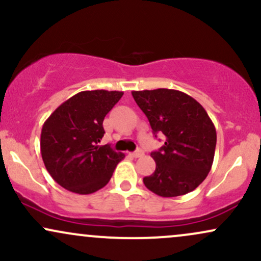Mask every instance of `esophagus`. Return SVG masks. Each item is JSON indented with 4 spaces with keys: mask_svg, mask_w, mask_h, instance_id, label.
Wrapping results in <instances>:
<instances>
[{
    "mask_svg": "<svg viewBox=\"0 0 261 261\" xmlns=\"http://www.w3.org/2000/svg\"><path fill=\"white\" fill-rule=\"evenodd\" d=\"M131 155H133V157H135V158H140V157H142L143 154V151L142 149H137V151H135V152H133V153H130Z\"/></svg>",
    "mask_w": 261,
    "mask_h": 261,
    "instance_id": "1",
    "label": "esophagus"
}]
</instances>
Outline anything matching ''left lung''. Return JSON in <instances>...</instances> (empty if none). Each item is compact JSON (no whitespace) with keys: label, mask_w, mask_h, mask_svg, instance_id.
I'll return each mask as SVG.
<instances>
[{"label":"left lung","mask_w":261,"mask_h":261,"mask_svg":"<svg viewBox=\"0 0 261 261\" xmlns=\"http://www.w3.org/2000/svg\"><path fill=\"white\" fill-rule=\"evenodd\" d=\"M133 97L153 133L166 137L160 151L151 153L155 169L143 178V184L162 197L193 191L211 170L216 149V128L206 110L175 89L134 91Z\"/></svg>","instance_id":"1"}]
</instances>
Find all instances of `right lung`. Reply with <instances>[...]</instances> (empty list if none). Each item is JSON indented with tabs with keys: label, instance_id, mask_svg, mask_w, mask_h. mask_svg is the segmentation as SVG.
<instances>
[{
	"label": "right lung",
	"instance_id": "1",
	"mask_svg": "<svg viewBox=\"0 0 261 261\" xmlns=\"http://www.w3.org/2000/svg\"><path fill=\"white\" fill-rule=\"evenodd\" d=\"M124 92L83 91L55 109L44 122L40 152L53 179L68 191L87 195L104 188L125 154L99 146L103 120Z\"/></svg>",
	"mask_w": 261,
	"mask_h": 261
}]
</instances>
